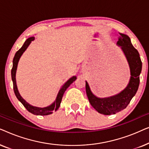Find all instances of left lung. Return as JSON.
Wrapping results in <instances>:
<instances>
[{
    "label": "left lung",
    "instance_id": "obj_1",
    "mask_svg": "<svg viewBox=\"0 0 149 149\" xmlns=\"http://www.w3.org/2000/svg\"><path fill=\"white\" fill-rule=\"evenodd\" d=\"M117 45L125 55L130 69V79L127 87L118 94L109 97L100 98L91 92L88 83L85 81L87 97L91 105L99 113L105 115L116 114L125 109L137 92L140 83V74L142 70V62L140 54L132 45L127 35L119 33Z\"/></svg>",
    "mask_w": 149,
    "mask_h": 149
}]
</instances>
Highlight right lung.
Listing matches in <instances>:
<instances>
[{"instance_id":"right-lung-1","label":"right lung","mask_w":149,"mask_h":149,"mask_svg":"<svg viewBox=\"0 0 149 149\" xmlns=\"http://www.w3.org/2000/svg\"><path fill=\"white\" fill-rule=\"evenodd\" d=\"M34 40V37H33V36L28 38V39L26 40L25 42L24 43L23 46H22V47L20 48L17 52H16L15 56H14L13 60V68L11 69V78L13 83V90H14V92H15L16 97H17V98L18 99V100H19L20 102L24 105V107L28 110V111H29L30 113H31L33 114V115H42V116L48 115H50V114H52L53 112L54 111H56L57 110L59 109V107H60V106L61 102H62L63 95H64L65 91L66 90V89L68 88L69 86H70V84H72V83L76 80L77 77L73 76L72 77H71L70 79H69L67 81L64 85H63V86L61 87V89H60V91H59L58 95H57L56 100H55L54 102H53L50 106H49V107L40 108V107H34V106H32L31 104H30L29 103H28L27 102H26L25 100L21 96L19 91H18L17 84H16L15 75H16V70H17V64H18V62H19L20 58H21L22 54H24V52L26 50V49L28 47V46L30 45V44L31 43V42L33 41Z\"/></svg>"}]
</instances>
